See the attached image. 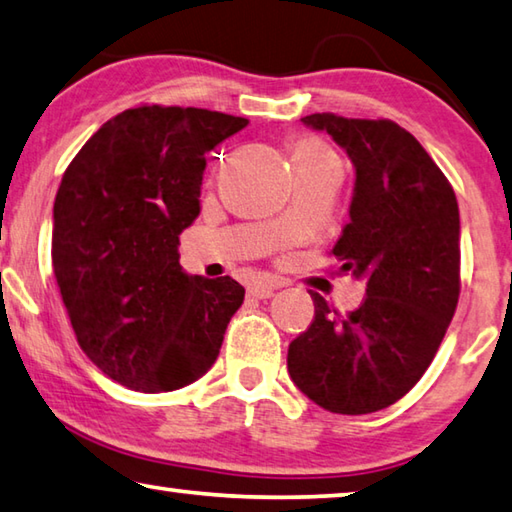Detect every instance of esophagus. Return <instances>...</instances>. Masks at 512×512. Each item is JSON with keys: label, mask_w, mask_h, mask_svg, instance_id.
Listing matches in <instances>:
<instances>
[{"label": "esophagus", "mask_w": 512, "mask_h": 512, "mask_svg": "<svg viewBox=\"0 0 512 512\" xmlns=\"http://www.w3.org/2000/svg\"><path fill=\"white\" fill-rule=\"evenodd\" d=\"M281 288V283L279 281H274V279H261V281H256V283H251L249 285V297H254V299H270L272 294Z\"/></svg>", "instance_id": "34e87169"}]
</instances>
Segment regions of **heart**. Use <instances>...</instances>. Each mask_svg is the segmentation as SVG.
<instances>
[{
  "instance_id": "1",
  "label": "heart",
  "mask_w": 512,
  "mask_h": 512,
  "mask_svg": "<svg viewBox=\"0 0 512 512\" xmlns=\"http://www.w3.org/2000/svg\"><path fill=\"white\" fill-rule=\"evenodd\" d=\"M290 159L297 177L312 173H339V159L335 150L315 134H299L288 141Z\"/></svg>"
}]
</instances>
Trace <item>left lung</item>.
<instances>
[{
  "mask_svg": "<svg viewBox=\"0 0 512 512\" xmlns=\"http://www.w3.org/2000/svg\"><path fill=\"white\" fill-rule=\"evenodd\" d=\"M326 130L355 166L351 222L330 249L366 279L353 312L312 292L315 319L288 348V371L333 414H371L423 378L461 294L459 204L443 170L414 134L389 119L333 112L301 119Z\"/></svg>",
  "mask_w": 512,
  "mask_h": 512,
  "instance_id": "obj_1",
  "label": "left lung"
}]
</instances>
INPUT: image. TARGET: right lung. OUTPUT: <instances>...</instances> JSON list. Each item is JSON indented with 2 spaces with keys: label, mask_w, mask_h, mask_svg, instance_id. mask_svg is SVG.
<instances>
[{
  "label": "right lung",
  "mask_w": 512,
  "mask_h": 512,
  "mask_svg": "<svg viewBox=\"0 0 512 512\" xmlns=\"http://www.w3.org/2000/svg\"><path fill=\"white\" fill-rule=\"evenodd\" d=\"M247 123L143 103L103 123L62 175L53 274L80 348L123 387L182 389L220 353L245 288L186 276L177 245L200 213L206 152Z\"/></svg>",
  "instance_id": "obj_1"
}]
</instances>
